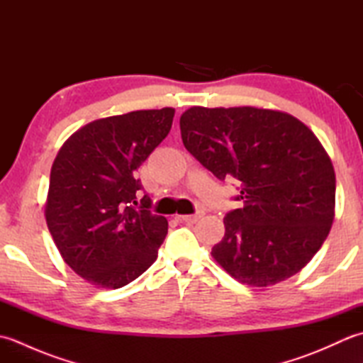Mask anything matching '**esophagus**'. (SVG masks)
I'll use <instances>...</instances> for the list:
<instances>
[{
    "instance_id": "esophagus-1",
    "label": "esophagus",
    "mask_w": 363,
    "mask_h": 363,
    "mask_svg": "<svg viewBox=\"0 0 363 363\" xmlns=\"http://www.w3.org/2000/svg\"><path fill=\"white\" fill-rule=\"evenodd\" d=\"M204 213L199 212V213H195V215H177V220L182 221V223H196L199 218H203Z\"/></svg>"
}]
</instances>
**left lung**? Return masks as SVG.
I'll use <instances>...</instances> for the list:
<instances>
[{"mask_svg": "<svg viewBox=\"0 0 363 363\" xmlns=\"http://www.w3.org/2000/svg\"><path fill=\"white\" fill-rule=\"evenodd\" d=\"M179 125L191 156L240 190L213 259L254 287L301 272L326 240L335 206L333 162L312 130L285 112L250 106H195Z\"/></svg>", "mask_w": 363, "mask_h": 363, "instance_id": "8db88e82", "label": "left lung"}]
</instances>
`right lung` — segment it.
<instances>
[{
	"label": "right lung",
	"instance_id": "right-lung-1",
	"mask_svg": "<svg viewBox=\"0 0 363 363\" xmlns=\"http://www.w3.org/2000/svg\"><path fill=\"white\" fill-rule=\"evenodd\" d=\"M174 109L95 120L68 138L51 168L46 225L76 274L103 289L133 282L157 259L168 221L151 213L135 177L172 129Z\"/></svg>",
	"mask_w": 363,
	"mask_h": 363
}]
</instances>
